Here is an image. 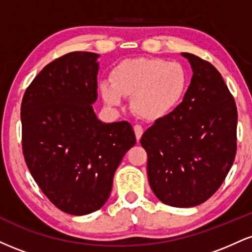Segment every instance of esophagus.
Listing matches in <instances>:
<instances>
[{
    "label": "esophagus",
    "instance_id": "1",
    "mask_svg": "<svg viewBox=\"0 0 252 252\" xmlns=\"http://www.w3.org/2000/svg\"><path fill=\"white\" fill-rule=\"evenodd\" d=\"M134 131L136 135V140L140 141L141 136H142V134H143V128L141 126H138V124H136V126H134Z\"/></svg>",
    "mask_w": 252,
    "mask_h": 252
}]
</instances>
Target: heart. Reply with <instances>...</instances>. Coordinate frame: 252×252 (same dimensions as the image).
<instances>
[{"label":"heart","instance_id":"obj_1","mask_svg":"<svg viewBox=\"0 0 252 252\" xmlns=\"http://www.w3.org/2000/svg\"><path fill=\"white\" fill-rule=\"evenodd\" d=\"M189 77L178 62L158 58L126 59L110 72V83L102 82L99 91L104 102L117 106L122 97H130L137 116L147 121L166 117L184 99Z\"/></svg>","mask_w":252,"mask_h":252}]
</instances>
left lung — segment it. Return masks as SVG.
Segmentation results:
<instances>
[{"instance_id": "left-lung-1", "label": "left lung", "mask_w": 252, "mask_h": 252, "mask_svg": "<svg viewBox=\"0 0 252 252\" xmlns=\"http://www.w3.org/2000/svg\"><path fill=\"white\" fill-rule=\"evenodd\" d=\"M193 76L182 102L141 137L150 189L173 207H193L220 187L235 161L237 108L218 70L181 53Z\"/></svg>"}]
</instances>
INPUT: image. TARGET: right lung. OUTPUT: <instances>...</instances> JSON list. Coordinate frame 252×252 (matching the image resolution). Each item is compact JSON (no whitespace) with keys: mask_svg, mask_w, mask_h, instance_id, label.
<instances>
[{"mask_svg":"<svg viewBox=\"0 0 252 252\" xmlns=\"http://www.w3.org/2000/svg\"><path fill=\"white\" fill-rule=\"evenodd\" d=\"M99 54L72 52L42 68L21 104L22 150L43 194L63 212L84 216L109 199L115 172L136 143L128 122L94 114Z\"/></svg>","mask_w":252,"mask_h":252,"instance_id":"obj_1","label":"right lung"}]
</instances>
